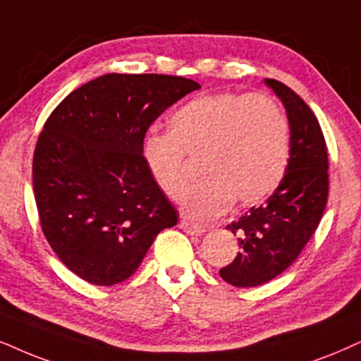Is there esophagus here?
Masks as SVG:
<instances>
[{"label":"esophagus","mask_w":361,"mask_h":361,"mask_svg":"<svg viewBox=\"0 0 361 361\" xmlns=\"http://www.w3.org/2000/svg\"><path fill=\"white\" fill-rule=\"evenodd\" d=\"M180 226H181V230L186 231V233L195 235V236L203 235L204 231H207V228H204L203 225H198V223H193V221H188V220H181Z\"/></svg>","instance_id":"1"}]
</instances>
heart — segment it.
Here are the masks:
<instances>
[{"instance_id":"b5f03b06","label":"heart","mask_w":361,"mask_h":361,"mask_svg":"<svg viewBox=\"0 0 361 361\" xmlns=\"http://www.w3.org/2000/svg\"><path fill=\"white\" fill-rule=\"evenodd\" d=\"M200 159L207 180L185 196V212L208 220L236 203L253 207L275 193L290 157V125L275 99L223 91L181 104L168 133H149L141 159L153 183L180 200L190 180L184 157Z\"/></svg>"}]
</instances>
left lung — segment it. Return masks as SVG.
Returning <instances> with one entry per match:
<instances>
[{
  "label": "left lung",
  "instance_id": "1",
  "mask_svg": "<svg viewBox=\"0 0 361 361\" xmlns=\"http://www.w3.org/2000/svg\"><path fill=\"white\" fill-rule=\"evenodd\" d=\"M285 104L290 123V159L280 186L226 228L240 252L220 270L226 283L250 288L273 280L300 257L318 228L328 200V149L317 116L293 90L264 80Z\"/></svg>",
  "mask_w": 361,
  "mask_h": 361
}]
</instances>
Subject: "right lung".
Returning a JSON list of instances; mask_svg holds the SVG:
<instances>
[{
    "label": "right lung",
    "mask_w": 361,
    "mask_h": 361,
    "mask_svg": "<svg viewBox=\"0 0 361 361\" xmlns=\"http://www.w3.org/2000/svg\"><path fill=\"white\" fill-rule=\"evenodd\" d=\"M200 85L183 76L109 73L63 99L33 157L41 230L85 281L109 286L136 271L178 212L141 159L148 128Z\"/></svg>",
    "instance_id": "1"
}]
</instances>
